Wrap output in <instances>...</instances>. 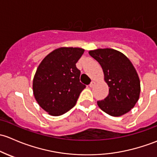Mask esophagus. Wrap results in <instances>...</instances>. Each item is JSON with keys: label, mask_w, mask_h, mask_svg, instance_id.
I'll return each mask as SVG.
<instances>
[{"label": "esophagus", "mask_w": 157, "mask_h": 157, "mask_svg": "<svg viewBox=\"0 0 157 157\" xmlns=\"http://www.w3.org/2000/svg\"><path fill=\"white\" fill-rule=\"evenodd\" d=\"M94 85H95V82H94V81H92V82H90V85H89L90 88H93V87L94 86Z\"/></svg>", "instance_id": "1"}]
</instances>
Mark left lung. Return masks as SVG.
<instances>
[{
    "instance_id": "8db88e82",
    "label": "left lung",
    "mask_w": 157,
    "mask_h": 157,
    "mask_svg": "<svg viewBox=\"0 0 157 157\" xmlns=\"http://www.w3.org/2000/svg\"><path fill=\"white\" fill-rule=\"evenodd\" d=\"M102 67L109 94L98 105L106 113L121 116L135 106L140 96V79L135 68L122 53L111 48L90 51Z\"/></svg>"
}]
</instances>
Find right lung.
<instances>
[{
	"label": "right lung",
	"instance_id": "right-lung-1",
	"mask_svg": "<svg viewBox=\"0 0 157 157\" xmlns=\"http://www.w3.org/2000/svg\"><path fill=\"white\" fill-rule=\"evenodd\" d=\"M85 50L63 48L47 55L38 66L32 88L39 106L51 116L66 113L77 102L85 85L80 82L81 72L75 63Z\"/></svg>",
	"mask_w": 157,
	"mask_h": 157
}]
</instances>
